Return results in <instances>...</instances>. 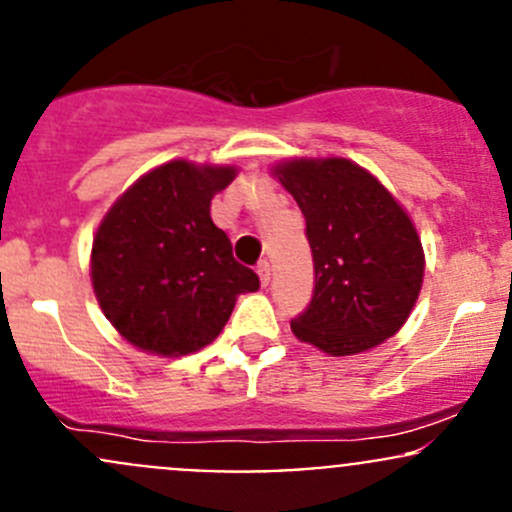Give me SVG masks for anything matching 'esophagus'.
<instances>
[{"label": "esophagus", "mask_w": 512, "mask_h": 512, "mask_svg": "<svg viewBox=\"0 0 512 512\" xmlns=\"http://www.w3.org/2000/svg\"><path fill=\"white\" fill-rule=\"evenodd\" d=\"M257 275H260V282H262V287H267V285H270V275H272V267H270V262H267V260L257 262Z\"/></svg>", "instance_id": "34e87169"}]
</instances>
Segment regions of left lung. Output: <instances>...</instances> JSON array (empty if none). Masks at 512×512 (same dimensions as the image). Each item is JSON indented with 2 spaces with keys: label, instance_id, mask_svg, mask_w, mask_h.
<instances>
[{
  "label": "left lung",
  "instance_id": "8db88e82",
  "mask_svg": "<svg viewBox=\"0 0 512 512\" xmlns=\"http://www.w3.org/2000/svg\"><path fill=\"white\" fill-rule=\"evenodd\" d=\"M280 183L307 223L312 299L294 337L332 356L366 352L401 329L423 282L416 227L389 190L347 158L289 160Z\"/></svg>",
  "mask_w": 512,
  "mask_h": 512
}]
</instances>
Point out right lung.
Here are the masks:
<instances>
[{"instance_id":"right-lung-1","label":"right lung","mask_w":512,"mask_h":512,"mask_svg":"<svg viewBox=\"0 0 512 512\" xmlns=\"http://www.w3.org/2000/svg\"><path fill=\"white\" fill-rule=\"evenodd\" d=\"M235 168L170 160L143 175L108 210L94 237L91 277L103 314L138 349L198 352L260 277L232 257L210 200Z\"/></svg>"}]
</instances>
